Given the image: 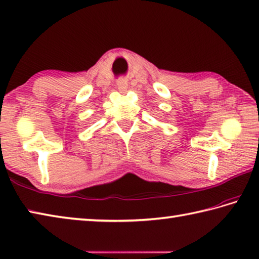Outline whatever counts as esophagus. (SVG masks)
I'll return each instance as SVG.
<instances>
[{"instance_id": "esophagus-1", "label": "esophagus", "mask_w": 259, "mask_h": 259, "mask_svg": "<svg viewBox=\"0 0 259 259\" xmlns=\"http://www.w3.org/2000/svg\"><path fill=\"white\" fill-rule=\"evenodd\" d=\"M118 89L120 91H126V89H127V82H126L125 80H120L118 82Z\"/></svg>"}]
</instances>
